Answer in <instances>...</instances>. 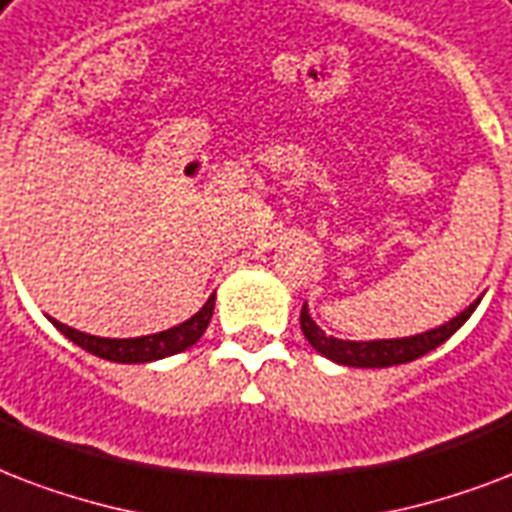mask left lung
<instances>
[{
	"instance_id": "8db88e82",
	"label": "left lung",
	"mask_w": 512,
	"mask_h": 512,
	"mask_svg": "<svg viewBox=\"0 0 512 512\" xmlns=\"http://www.w3.org/2000/svg\"><path fill=\"white\" fill-rule=\"evenodd\" d=\"M481 301V299H478ZM478 301H473L465 312H459L457 318L443 323V326L425 331V334L406 336V339H376V342H344L336 336H328L323 328L310 318L307 304L301 307L299 323L301 331L307 336V342L323 355V358L342 363V366H355V368H387V366H400L408 360H417L427 355L435 347H441L449 336H454L459 328L465 326V320L470 318L478 307Z\"/></svg>"
}]
</instances>
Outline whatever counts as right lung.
Returning <instances> with one entry per match:
<instances>
[{
	"mask_svg": "<svg viewBox=\"0 0 512 512\" xmlns=\"http://www.w3.org/2000/svg\"><path fill=\"white\" fill-rule=\"evenodd\" d=\"M213 315V296L205 301L197 315L181 323V326H173L168 331H160V334L152 336H136V339H101V336L82 334L77 328H69L53 320V326L61 331L66 339H71L74 344H79L82 350H87L90 355H98V358L112 360V363H152V360L168 358V355H176V352L189 350L211 323Z\"/></svg>",
	"mask_w": 512,
	"mask_h": 512,
	"instance_id": "1",
	"label": "right lung"
}]
</instances>
